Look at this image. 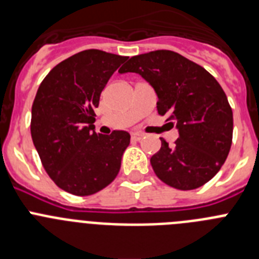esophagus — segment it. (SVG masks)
I'll return each instance as SVG.
<instances>
[{"mask_svg": "<svg viewBox=\"0 0 259 259\" xmlns=\"http://www.w3.org/2000/svg\"><path fill=\"white\" fill-rule=\"evenodd\" d=\"M143 137H144V135L140 134V132H135V134L131 135V139L134 141H140Z\"/></svg>", "mask_w": 259, "mask_h": 259, "instance_id": "obj_1", "label": "esophagus"}]
</instances>
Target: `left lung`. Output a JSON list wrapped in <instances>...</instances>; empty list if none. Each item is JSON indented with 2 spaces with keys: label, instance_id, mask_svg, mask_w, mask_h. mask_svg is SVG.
Returning <instances> with one entry per match:
<instances>
[{
  "label": "left lung",
  "instance_id": "1",
  "mask_svg": "<svg viewBox=\"0 0 259 259\" xmlns=\"http://www.w3.org/2000/svg\"><path fill=\"white\" fill-rule=\"evenodd\" d=\"M119 72L141 75L157 93L158 114L179 131L175 145L161 139L150 158L155 175L180 191L212 179L227 159L233 132L232 109L215 77L171 50L132 57Z\"/></svg>",
  "mask_w": 259,
  "mask_h": 259
}]
</instances>
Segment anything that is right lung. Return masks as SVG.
Instances as JSON below:
<instances>
[{"label":"right lung","mask_w":259,"mask_h":259,"mask_svg":"<svg viewBox=\"0 0 259 259\" xmlns=\"http://www.w3.org/2000/svg\"><path fill=\"white\" fill-rule=\"evenodd\" d=\"M128 57L97 49L74 54L50 70L32 105V141L50 179L75 196H91L120 170L130 134L95 131V109L116 68Z\"/></svg>","instance_id":"1"}]
</instances>
